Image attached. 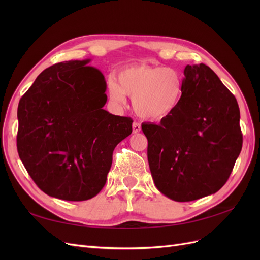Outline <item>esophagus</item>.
I'll list each match as a JSON object with an SVG mask.
<instances>
[{"mask_svg": "<svg viewBox=\"0 0 260 260\" xmlns=\"http://www.w3.org/2000/svg\"><path fill=\"white\" fill-rule=\"evenodd\" d=\"M141 131V124L139 123V122H133V124H132V132L135 133H139Z\"/></svg>", "mask_w": 260, "mask_h": 260, "instance_id": "34e87169", "label": "esophagus"}]
</instances>
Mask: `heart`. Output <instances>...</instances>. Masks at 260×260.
<instances>
[{
    "mask_svg": "<svg viewBox=\"0 0 260 260\" xmlns=\"http://www.w3.org/2000/svg\"><path fill=\"white\" fill-rule=\"evenodd\" d=\"M118 82H108V95L118 105L125 104L127 95L143 118L160 120L175 111L182 94V80L176 70L167 67L137 66L123 69Z\"/></svg>",
    "mask_w": 260,
    "mask_h": 260,
    "instance_id": "obj_1",
    "label": "heart"
}]
</instances>
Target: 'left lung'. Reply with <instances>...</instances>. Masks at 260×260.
<instances>
[{
	"label": "left lung",
	"instance_id": "1",
	"mask_svg": "<svg viewBox=\"0 0 260 260\" xmlns=\"http://www.w3.org/2000/svg\"><path fill=\"white\" fill-rule=\"evenodd\" d=\"M156 187L176 202L214 194L229 179L243 137L237 99L204 64L187 65L182 95L159 123L144 122Z\"/></svg>",
	"mask_w": 260,
	"mask_h": 260
}]
</instances>
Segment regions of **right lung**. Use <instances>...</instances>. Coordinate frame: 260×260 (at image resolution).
Segmentation results:
<instances>
[{"label":"right lung","mask_w":260,"mask_h":260,"mask_svg":"<svg viewBox=\"0 0 260 260\" xmlns=\"http://www.w3.org/2000/svg\"><path fill=\"white\" fill-rule=\"evenodd\" d=\"M91 59L58 62L19 101L17 149L35 183L52 198L80 202L106 183L117 144L132 119L109 114L105 78Z\"/></svg>","instance_id":"add662e5"}]
</instances>
